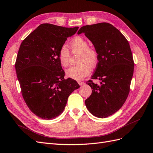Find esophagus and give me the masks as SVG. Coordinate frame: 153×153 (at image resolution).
I'll return each mask as SVG.
<instances>
[{
	"label": "esophagus",
	"mask_w": 153,
	"mask_h": 153,
	"mask_svg": "<svg viewBox=\"0 0 153 153\" xmlns=\"http://www.w3.org/2000/svg\"><path fill=\"white\" fill-rule=\"evenodd\" d=\"M84 84H85V82H81V81L78 82V84H79L80 85H83Z\"/></svg>",
	"instance_id": "1"
}]
</instances>
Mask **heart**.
I'll use <instances>...</instances> for the list:
<instances>
[{
    "mask_svg": "<svg viewBox=\"0 0 153 153\" xmlns=\"http://www.w3.org/2000/svg\"><path fill=\"white\" fill-rule=\"evenodd\" d=\"M70 48L74 52L80 53L76 66L66 70V75L74 80H81L91 72V67H94L98 62V54L94 49L89 48L88 41L82 37H76L70 43ZM59 60L63 67L69 64V53L66 46H62L59 52Z\"/></svg>",
    "mask_w": 153,
    "mask_h": 153,
    "instance_id": "1",
    "label": "heart"
}]
</instances>
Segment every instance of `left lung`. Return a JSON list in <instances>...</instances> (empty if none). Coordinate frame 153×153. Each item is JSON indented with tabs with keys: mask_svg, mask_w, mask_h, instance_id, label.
I'll use <instances>...</instances> for the list:
<instances>
[{
	"mask_svg": "<svg viewBox=\"0 0 153 153\" xmlns=\"http://www.w3.org/2000/svg\"><path fill=\"white\" fill-rule=\"evenodd\" d=\"M82 33L93 44L98 54V64L92 79L87 83L92 94L85 101L88 110L94 116L105 118L122 107L129 92L134 62L128 41L117 29L108 23L82 27Z\"/></svg>",
	"mask_w": 153,
	"mask_h": 153,
	"instance_id": "obj_1",
	"label": "left lung"
}]
</instances>
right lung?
Returning a JSON list of instances; mask_svg holds the SVG:
<instances>
[{"instance_id":"1","label":"right lung","mask_w":153,"mask_h":153,"mask_svg":"<svg viewBox=\"0 0 153 153\" xmlns=\"http://www.w3.org/2000/svg\"><path fill=\"white\" fill-rule=\"evenodd\" d=\"M78 27L68 28L41 24L22 41L15 69L24 101L32 113L50 120L61 115L69 96L80 85L69 78L59 60V52Z\"/></svg>"}]
</instances>
